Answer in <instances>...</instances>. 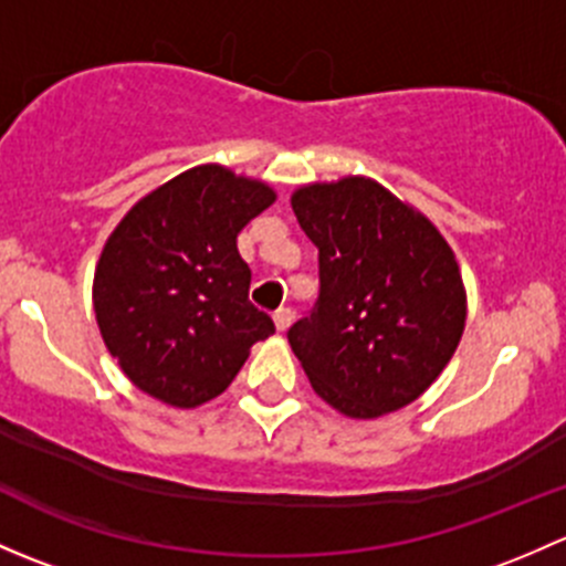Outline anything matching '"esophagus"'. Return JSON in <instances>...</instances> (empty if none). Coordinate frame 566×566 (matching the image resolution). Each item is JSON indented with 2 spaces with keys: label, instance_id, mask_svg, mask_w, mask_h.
I'll return each mask as SVG.
<instances>
[{
  "label": "esophagus",
  "instance_id": "esophagus-1",
  "mask_svg": "<svg viewBox=\"0 0 566 566\" xmlns=\"http://www.w3.org/2000/svg\"><path fill=\"white\" fill-rule=\"evenodd\" d=\"M273 323H276V331H287L290 323H293V312L290 310L273 312Z\"/></svg>",
  "mask_w": 566,
  "mask_h": 566
}]
</instances>
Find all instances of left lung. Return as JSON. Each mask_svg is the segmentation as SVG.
I'll return each instance as SVG.
<instances>
[{"label":"left lung","instance_id":"8db88e82","mask_svg":"<svg viewBox=\"0 0 566 566\" xmlns=\"http://www.w3.org/2000/svg\"><path fill=\"white\" fill-rule=\"evenodd\" d=\"M293 210L317 247V301L287 331L312 389L350 419L405 408L443 373L465 328L452 249L369 177L298 188Z\"/></svg>","mask_w":566,"mask_h":566}]
</instances>
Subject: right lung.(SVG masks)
Returning <instances> with one entry per match:
<instances>
[{
    "mask_svg": "<svg viewBox=\"0 0 566 566\" xmlns=\"http://www.w3.org/2000/svg\"><path fill=\"white\" fill-rule=\"evenodd\" d=\"M260 180L205 164L128 210L95 268L101 336L150 397L197 408L241 373L273 319L249 301L238 232L273 205Z\"/></svg>",
    "mask_w": 566,
    "mask_h": 566,
    "instance_id": "right-lung-1",
    "label": "right lung"
}]
</instances>
